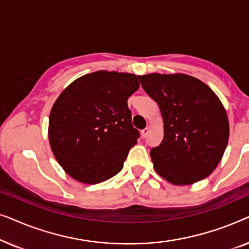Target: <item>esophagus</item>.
Returning a JSON list of instances; mask_svg holds the SVG:
<instances>
[{
    "instance_id": "1",
    "label": "esophagus",
    "mask_w": 249,
    "mask_h": 249,
    "mask_svg": "<svg viewBox=\"0 0 249 249\" xmlns=\"http://www.w3.org/2000/svg\"><path fill=\"white\" fill-rule=\"evenodd\" d=\"M148 131H149V128L142 129V138H146V137H147Z\"/></svg>"
}]
</instances>
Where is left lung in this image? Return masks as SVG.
Wrapping results in <instances>:
<instances>
[{"instance_id": "obj_1", "label": "left lung", "mask_w": 249, "mask_h": 249, "mask_svg": "<svg viewBox=\"0 0 249 249\" xmlns=\"http://www.w3.org/2000/svg\"><path fill=\"white\" fill-rule=\"evenodd\" d=\"M159 104L164 137L151 149L155 171L173 185H190L216 168L229 139V121L211 88L187 74L138 76Z\"/></svg>"}]
</instances>
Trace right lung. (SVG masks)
<instances>
[{"instance_id": "add662e5", "label": "right lung", "mask_w": 249, "mask_h": 249, "mask_svg": "<svg viewBox=\"0 0 249 249\" xmlns=\"http://www.w3.org/2000/svg\"><path fill=\"white\" fill-rule=\"evenodd\" d=\"M138 88L135 74L96 71L78 78L57 97L49 139L70 177L95 185L121 171L139 138L127 103Z\"/></svg>"}]
</instances>
